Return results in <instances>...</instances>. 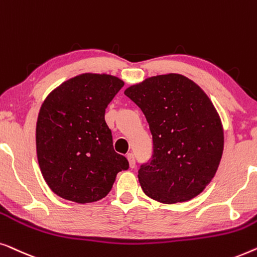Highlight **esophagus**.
Segmentation results:
<instances>
[{
	"mask_svg": "<svg viewBox=\"0 0 257 257\" xmlns=\"http://www.w3.org/2000/svg\"><path fill=\"white\" fill-rule=\"evenodd\" d=\"M127 158H128V162H129V166L132 169H134L136 166V161H135V156H134L133 154H128V156H127Z\"/></svg>",
	"mask_w": 257,
	"mask_h": 257,
	"instance_id": "esophagus-1",
	"label": "esophagus"
}]
</instances>
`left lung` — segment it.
Here are the masks:
<instances>
[{
  "instance_id": "left-lung-1",
  "label": "left lung",
  "mask_w": 257,
  "mask_h": 257,
  "mask_svg": "<svg viewBox=\"0 0 257 257\" xmlns=\"http://www.w3.org/2000/svg\"><path fill=\"white\" fill-rule=\"evenodd\" d=\"M143 111L153 155L139 169L147 196L175 204L198 196L214 177L223 150L219 115L207 95L180 74L148 78L124 91Z\"/></svg>"
}]
</instances>
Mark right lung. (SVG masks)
Returning <instances> with one entry per match:
<instances>
[{
	"instance_id": "obj_1",
	"label": "right lung",
	"mask_w": 257,
	"mask_h": 257,
	"mask_svg": "<svg viewBox=\"0 0 257 257\" xmlns=\"http://www.w3.org/2000/svg\"><path fill=\"white\" fill-rule=\"evenodd\" d=\"M123 81L85 73L65 81L46 97L36 127L38 163L57 196L86 204L109 193L129 162L115 153L104 121L106 108Z\"/></svg>"
}]
</instances>
